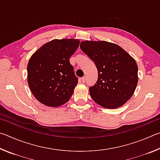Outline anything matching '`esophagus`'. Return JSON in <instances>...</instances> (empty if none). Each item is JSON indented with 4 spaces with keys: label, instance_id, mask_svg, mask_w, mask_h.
<instances>
[{
    "label": "esophagus",
    "instance_id": "obj_1",
    "mask_svg": "<svg viewBox=\"0 0 160 160\" xmlns=\"http://www.w3.org/2000/svg\"><path fill=\"white\" fill-rule=\"evenodd\" d=\"M82 82H85V81H86V77L85 76V77H83V78H82Z\"/></svg>",
    "mask_w": 160,
    "mask_h": 160
}]
</instances>
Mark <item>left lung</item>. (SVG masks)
<instances>
[{"instance_id":"8db88e82","label":"left lung","mask_w":160,"mask_h":160,"mask_svg":"<svg viewBox=\"0 0 160 160\" xmlns=\"http://www.w3.org/2000/svg\"><path fill=\"white\" fill-rule=\"evenodd\" d=\"M80 47L98 70L97 83L90 88L92 99L107 109L123 106L132 96L138 81L135 59L113 43L85 41Z\"/></svg>"}]
</instances>
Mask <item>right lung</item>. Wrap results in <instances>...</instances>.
Segmentation results:
<instances>
[{
	"label": "right lung",
	"instance_id": "add662e5",
	"mask_svg": "<svg viewBox=\"0 0 160 160\" xmlns=\"http://www.w3.org/2000/svg\"><path fill=\"white\" fill-rule=\"evenodd\" d=\"M79 45L78 39H53L35 51L29 58L28 85L42 104L60 107L72 96L78 78L69 59Z\"/></svg>",
	"mask_w": 160,
	"mask_h": 160
}]
</instances>
